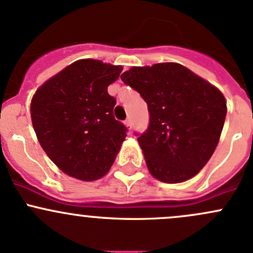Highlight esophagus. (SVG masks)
<instances>
[{
    "mask_svg": "<svg viewBox=\"0 0 253 253\" xmlns=\"http://www.w3.org/2000/svg\"><path fill=\"white\" fill-rule=\"evenodd\" d=\"M125 125H126L127 127H128L129 129L132 128V121H131V119H126L125 120Z\"/></svg>",
    "mask_w": 253,
    "mask_h": 253,
    "instance_id": "obj_1",
    "label": "esophagus"
}]
</instances>
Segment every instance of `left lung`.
Instances as JSON below:
<instances>
[{"label": "left lung", "instance_id": "1", "mask_svg": "<svg viewBox=\"0 0 253 253\" xmlns=\"http://www.w3.org/2000/svg\"><path fill=\"white\" fill-rule=\"evenodd\" d=\"M148 105L149 125L134 132L150 174L168 183L193 177L215 150L226 116L223 94L174 62L132 67L121 75Z\"/></svg>", "mask_w": 253, "mask_h": 253}]
</instances>
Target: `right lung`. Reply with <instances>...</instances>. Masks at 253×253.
<instances>
[{"label": "right lung", "instance_id": "right-lung-1", "mask_svg": "<svg viewBox=\"0 0 253 253\" xmlns=\"http://www.w3.org/2000/svg\"><path fill=\"white\" fill-rule=\"evenodd\" d=\"M121 66L79 60L50 78L33 96L30 114L39 143L65 174L83 181L103 177L127 127L114 117L108 86Z\"/></svg>", "mask_w": 253, "mask_h": 253}]
</instances>
